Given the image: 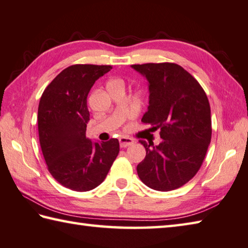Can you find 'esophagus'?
<instances>
[{
  "instance_id": "34e87169",
  "label": "esophagus",
  "mask_w": 248,
  "mask_h": 248,
  "mask_svg": "<svg viewBox=\"0 0 248 248\" xmlns=\"http://www.w3.org/2000/svg\"><path fill=\"white\" fill-rule=\"evenodd\" d=\"M119 144H120V147H128L129 145H132L133 140L130 138L121 137V138H119Z\"/></svg>"
}]
</instances>
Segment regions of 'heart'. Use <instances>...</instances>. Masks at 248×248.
Returning a JSON list of instances; mask_svg holds the SVG:
<instances>
[{"mask_svg": "<svg viewBox=\"0 0 248 248\" xmlns=\"http://www.w3.org/2000/svg\"><path fill=\"white\" fill-rule=\"evenodd\" d=\"M112 82H120V83H123V81H121V80H111L109 83H112Z\"/></svg>", "mask_w": 248, "mask_h": 248, "instance_id": "b5f03b06", "label": "heart"}]
</instances>
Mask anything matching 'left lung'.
I'll return each mask as SVG.
<instances>
[{"instance_id": "1", "label": "left lung", "mask_w": 248, "mask_h": 248, "mask_svg": "<svg viewBox=\"0 0 248 248\" xmlns=\"http://www.w3.org/2000/svg\"><path fill=\"white\" fill-rule=\"evenodd\" d=\"M131 68L148 84V107L142 121L158 129L163 139L158 145L140 141L146 156L138 165V175L153 190H175L197 173L208 150V98L196 79L177 64L150 62Z\"/></svg>"}]
</instances>
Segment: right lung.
I'll use <instances>...</instances> for the list:
<instances>
[{"mask_svg": "<svg viewBox=\"0 0 248 248\" xmlns=\"http://www.w3.org/2000/svg\"><path fill=\"white\" fill-rule=\"evenodd\" d=\"M111 66L73 65L57 75L39 103L40 145L49 173L62 186L87 192L100 186L119 153V142H93L85 136L87 97Z\"/></svg>", "mask_w": 248, "mask_h": 248, "instance_id": "obj_1", "label": "right lung"}]
</instances>
